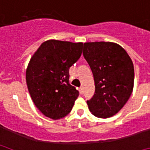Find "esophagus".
<instances>
[{"label": "esophagus", "instance_id": "obj_1", "mask_svg": "<svg viewBox=\"0 0 150 150\" xmlns=\"http://www.w3.org/2000/svg\"><path fill=\"white\" fill-rule=\"evenodd\" d=\"M79 94H80V95H83V88H79Z\"/></svg>", "mask_w": 150, "mask_h": 150}]
</instances>
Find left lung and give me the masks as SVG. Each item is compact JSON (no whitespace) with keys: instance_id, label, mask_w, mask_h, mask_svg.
<instances>
[{"instance_id":"obj_1","label":"left lung","mask_w":150,"mask_h":150,"mask_svg":"<svg viewBox=\"0 0 150 150\" xmlns=\"http://www.w3.org/2000/svg\"><path fill=\"white\" fill-rule=\"evenodd\" d=\"M83 56L95 79V93L87 101L90 112L98 118L114 116L126 104L134 88V65L127 52L112 42H88Z\"/></svg>"}]
</instances>
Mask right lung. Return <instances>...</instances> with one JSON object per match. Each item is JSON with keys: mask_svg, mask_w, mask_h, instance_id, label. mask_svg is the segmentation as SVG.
Listing matches in <instances>:
<instances>
[{"mask_svg": "<svg viewBox=\"0 0 150 150\" xmlns=\"http://www.w3.org/2000/svg\"><path fill=\"white\" fill-rule=\"evenodd\" d=\"M83 45L48 40L30 58L25 74L28 89L46 117L59 120L72 110L79 91L69 84V68L81 56Z\"/></svg>", "mask_w": 150, "mask_h": 150, "instance_id": "right-lung-1", "label": "right lung"}]
</instances>
